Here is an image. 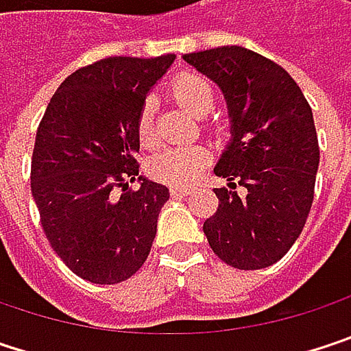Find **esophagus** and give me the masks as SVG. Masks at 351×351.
Returning <instances> with one entry per match:
<instances>
[{
	"label": "esophagus",
	"instance_id": "obj_1",
	"mask_svg": "<svg viewBox=\"0 0 351 351\" xmlns=\"http://www.w3.org/2000/svg\"><path fill=\"white\" fill-rule=\"evenodd\" d=\"M189 191H191L189 186H176V184L175 186H171V195H173V197H184Z\"/></svg>",
	"mask_w": 351,
	"mask_h": 351
}]
</instances>
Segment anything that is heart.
<instances>
[{"label":"heart","mask_w":351,"mask_h":351,"mask_svg":"<svg viewBox=\"0 0 351 351\" xmlns=\"http://www.w3.org/2000/svg\"><path fill=\"white\" fill-rule=\"evenodd\" d=\"M171 91L176 101L195 115L207 113L215 101L211 83L195 73L176 77ZM136 136L144 148H152L158 142L152 99H146L136 115ZM207 162H209V152L203 146H195V144L167 146L148 160V171L158 180H165L171 184H189L201 175Z\"/></svg>","instance_id":"b5f03b06"}]
</instances>
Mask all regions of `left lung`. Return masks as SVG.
Instances as JSON below:
<instances>
[{
    "instance_id": "left-lung-1",
    "label": "left lung",
    "mask_w": 351,
    "mask_h": 351,
    "mask_svg": "<svg viewBox=\"0 0 351 351\" xmlns=\"http://www.w3.org/2000/svg\"><path fill=\"white\" fill-rule=\"evenodd\" d=\"M182 58L221 87L232 117V142L213 169L230 182L213 189L219 205L203 223L207 242L234 268L272 266L297 242L313 205L319 142L311 106L280 64L242 46Z\"/></svg>"
}]
</instances>
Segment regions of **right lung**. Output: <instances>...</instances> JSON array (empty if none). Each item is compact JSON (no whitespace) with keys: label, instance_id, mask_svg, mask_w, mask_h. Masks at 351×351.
<instances>
[{"label":"right lung","instance_id":"right-lung-1","mask_svg":"<svg viewBox=\"0 0 351 351\" xmlns=\"http://www.w3.org/2000/svg\"><path fill=\"white\" fill-rule=\"evenodd\" d=\"M173 60L109 56L83 66L60 83L40 119L30 171L40 223L83 280H128L150 254L171 193L138 176L136 115ZM136 178L141 186L132 189Z\"/></svg>","mask_w":351,"mask_h":351}]
</instances>
